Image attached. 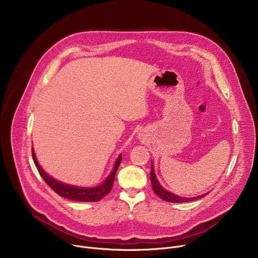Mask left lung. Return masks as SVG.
Here are the masks:
<instances>
[{"instance_id": "1", "label": "left lung", "mask_w": 258, "mask_h": 258, "mask_svg": "<svg viewBox=\"0 0 258 258\" xmlns=\"http://www.w3.org/2000/svg\"><path fill=\"white\" fill-rule=\"evenodd\" d=\"M151 183H152V188H153V191L155 192V194L160 197L162 200L164 201H167V202H174V203H181V202H189V201H194V200H197V199H200L204 196H206L208 193L206 194H203V195H200V196H196V197H191V198H187V197H180V196H177L167 190H165L157 179L156 177V174H155V171H154V164L153 162H151Z\"/></svg>"}]
</instances>
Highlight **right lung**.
<instances>
[{
    "instance_id": "1",
    "label": "right lung",
    "mask_w": 258,
    "mask_h": 258,
    "mask_svg": "<svg viewBox=\"0 0 258 258\" xmlns=\"http://www.w3.org/2000/svg\"><path fill=\"white\" fill-rule=\"evenodd\" d=\"M31 154H32V159H33V162H34L36 168H38L41 176L47 182V185L53 191H55L59 196H61L63 198L70 199V200H73V201H79V202H97V201H100L103 197H105L110 191H111L112 186H113V181H114V176L116 174L117 168H118V166L121 162V159H122L121 154H119V156L117 157V159L114 163L112 171L109 173V175L105 178V180L102 183H100L99 186L85 188V187H77V186L68 185V183H65V182H62L60 180L55 179L54 177L49 175L42 168V166L39 164L38 159H36V157H35L33 148L31 150Z\"/></svg>"
}]
</instances>
